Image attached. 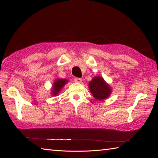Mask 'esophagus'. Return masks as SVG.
I'll list each match as a JSON object with an SVG mask.
<instances>
[{
  "instance_id": "34e87169",
  "label": "esophagus",
  "mask_w": 158,
  "mask_h": 158,
  "mask_svg": "<svg viewBox=\"0 0 158 158\" xmlns=\"http://www.w3.org/2000/svg\"><path fill=\"white\" fill-rule=\"evenodd\" d=\"M74 82H76V83H81L82 82V79L79 78H74Z\"/></svg>"
}]
</instances>
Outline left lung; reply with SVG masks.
Here are the masks:
<instances>
[{
  "instance_id": "left-lung-1",
  "label": "left lung",
  "mask_w": 158,
  "mask_h": 158,
  "mask_svg": "<svg viewBox=\"0 0 158 158\" xmlns=\"http://www.w3.org/2000/svg\"><path fill=\"white\" fill-rule=\"evenodd\" d=\"M89 89L93 97L99 101L108 98L111 94V86L102 76H95L88 84Z\"/></svg>"
}]
</instances>
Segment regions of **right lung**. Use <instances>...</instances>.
Instances as JSON below:
<instances>
[{"instance_id": "obj_1", "label": "right lung", "mask_w": 158, "mask_h": 158, "mask_svg": "<svg viewBox=\"0 0 158 158\" xmlns=\"http://www.w3.org/2000/svg\"><path fill=\"white\" fill-rule=\"evenodd\" d=\"M69 82L68 80L63 79V78H56L54 82L52 83V86L51 88V95L52 96H56L59 94L64 86Z\"/></svg>"}]
</instances>
